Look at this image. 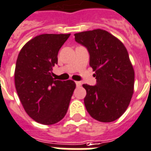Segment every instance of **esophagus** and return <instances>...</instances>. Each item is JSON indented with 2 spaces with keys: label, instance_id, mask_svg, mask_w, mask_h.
<instances>
[{
  "label": "esophagus",
  "instance_id": "34e87169",
  "mask_svg": "<svg viewBox=\"0 0 151 151\" xmlns=\"http://www.w3.org/2000/svg\"><path fill=\"white\" fill-rule=\"evenodd\" d=\"M76 86H77V87H79V86H80L82 85L81 82H79V81H76Z\"/></svg>",
  "mask_w": 151,
  "mask_h": 151
}]
</instances>
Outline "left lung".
<instances>
[{
    "mask_svg": "<svg viewBox=\"0 0 151 151\" xmlns=\"http://www.w3.org/2000/svg\"><path fill=\"white\" fill-rule=\"evenodd\" d=\"M75 40L90 54V65L95 72V86L83 84L84 104L93 119L111 122L124 114L134 89V70L124 44L103 29L79 32Z\"/></svg>",
    "mask_w": 151,
    "mask_h": 151,
    "instance_id": "left-lung-1",
    "label": "left lung"
}]
</instances>
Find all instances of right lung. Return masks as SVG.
<instances>
[{"label": "right lung", "mask_w": 151, "mask_h": 151, "mask_svg": "<svg viewBox=\"0 0 151 151\" xmlns=\"http://www.w3.org/2000/svg\"><path fill=\"white\" fill-rule=\"evenodd\" d=\"M69 36H37L24 45L17 58V93L28 115L43 125H53L63 119L76 88L72 80H55L52 77L59 50Z\"/></svg>", "instance_id": "obj_1"}]
</instances>
